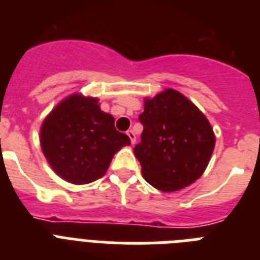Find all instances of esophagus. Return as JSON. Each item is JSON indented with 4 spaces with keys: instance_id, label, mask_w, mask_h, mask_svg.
Returning <instances> with one entry per match:
<instances>
[{
    "instance_id": "obj_1",
    "label": "esophagus",
    "mask_w": 260,
    "mask_h": 260,
    "mask_svg": "<svg viewBox=\"0 0 260 260\" xmlns=\"http://www.w3.org/2000/svg\"><path fill=\"white\" fill-rule=\"evenodd\" d=\"M126 135H128V137H129L131 139V143L132 144H135L136 143V135H135V132L134 131H128V132H126Z\"/></svg>"
}]
</instances>
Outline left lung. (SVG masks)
Masks as SVG:
<instances>
[{
  "instance_id": "left-lung-1",
  "label": "left lung",
  "mask_w": 260,
  "mask_h": 260,
  "mask_svg": "<svg viewBox=\"0 0 260 260\" xmlns=\"http://www.w3.org/2000/svg\"><path fill=\"white\" fill-rule=\"evenodd\" d=\"M144 129L134 148L147 182L161 191L180 190L201 177L214 150L210 123L184 95L165 89L145 100Z\"/></svg>"
}]
</instances>
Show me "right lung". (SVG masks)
Here are the masks:
<instances>
[{
    "label": "right lung",
    "mask_w": 260,
    "mask_h": 260,
    "mask_svg": "<svg viewBox=\"0 0 260 260\" xmlns=\"http://www.w3.org/2000/svg\"><path fill=\"white\" fill-rule=\"evenodd\" d=\"M129 137L98 99L71 95L51 111L41 128V145L51 168L71 184H89L103 176L113 154Z\"/></svg>",
    "instance_id": "right-lung-1"
}]
</instances>
